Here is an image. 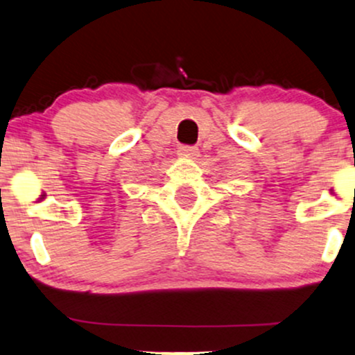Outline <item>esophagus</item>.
Masks as SVG:
<instances>
[{"mask_svg": "<svg viewBox=\"0 0 355 355\" xmlns=\"http://www.w3.org/2000/svg\"><path fill=\"white\" fill-rule=\"evenodd\" d=\"M178 157L182 158H190V160H195L198 157V148L197 146H189V145H183L178 148Z\"/></svg>", "mask_w": 355, "mask_h": 355, "instance_id": "34e87169", "label": "esophagus"}]
</instances>
